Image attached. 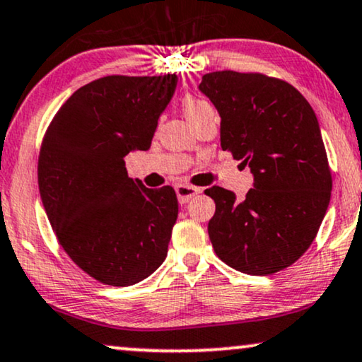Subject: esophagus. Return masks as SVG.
<instances>
[{
	"label": "esophagus",
	"mask_w": 362,
	"mask_h": 362,
	"mask_svg": "<svg viewBox=\"0 0 362 362\" xmlns=\"http://www.w3.org/2000/svg\"><path fill=\"white\" fill-rule=\"evenodd\" d=\"M175 192H177V198H179V202L187 203L190 198L198 195V193L202 192V188L193 187V185H183V183H180V185L175 187Z\"/></svg>",
	"instance_id": "1"
}]
</instances>
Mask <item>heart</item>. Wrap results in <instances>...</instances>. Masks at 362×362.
Instances as JSON below:
<instances>
[{
    "label": "heart",
    "instance_id": "b5f03b06",
    "mask_svg": "<svg viewBox=\"0 0 362 362\" xmlns=\"http://www.w3.org/2000/svg\"><path fill=\"white\" fill-rule=\"evenodd\" d=\"M182 110L193 126H195L198 121L206 118V116L215 115V108H213V105L210 103V101L205 98H200V96H197V95L183 96Z\"/></svg>",
    "mask_w": 362,
    "mask_h": 362
}]
</instances>
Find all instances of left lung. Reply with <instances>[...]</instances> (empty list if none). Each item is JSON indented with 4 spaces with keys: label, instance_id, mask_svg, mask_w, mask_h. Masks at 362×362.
<instances>
[{
    "label": "left lung",
    "instance_id": "8db88e82",
    "mask_svg": "<svg viewBox=\"0 0 362 362\" xmlns=\"http://www.w3.org/2000/svg\"><path fill=\"white\" fill-rule=\"evenodd\" d=\"M221 116V149L254 174L243 202L211 187L208 234L216 256L249 276H271L303 256L327 213L332 169L317 115L285 80L259 72L203 75Z\"/></svg>",
    "mask_w": 362,
    "mask_h": 362
}]
</instances>
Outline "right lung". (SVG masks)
I'll return each instance as SVG.
<instances>
[{
  "label": "right lung",
  "instance_id": "obj_1",
  "mask_svg": "<svg viewBox=\"0 0 362 362\" xmlns=\"http://www.w3.org/2000/svg\"><path fill=\"white\" fill-rule=\"evenodd\" d=\"M177 75H108L81 86L47 126L37 182L55 238L81 271L128 287L164 262L179 202L170 185L128 177L124 156L147 151Z\"/></svg>",
  "mask_w": 362,
  "mask_h": 362
}]
</instances>
